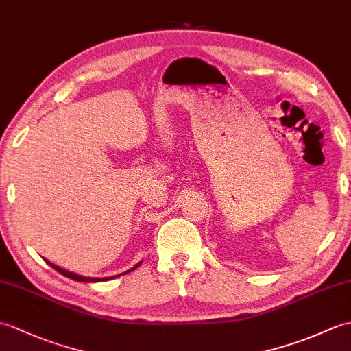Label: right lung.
I'll use <instances>...</instances> for the list:
<instances>
[{
    "label": "right lung",
    "instance_id": "add662e5",
    "mask_svg": "<svg viewBox=\"0 0 351 351\" xmlns=\"http://www.w3.org/2000/svg\"><path fill=\"white\" fill-rule=\"evenodd\" d=\"M43 259H45V258H43ZM45 263H47L49 267L54 268V270H57V271L60 273V274L66 276V278H69V279H72V280H77V282H104V280L116 279V278H119V276H122V274H126V273H130V271H132V270H136V268L141 264V261H140V263H137L136 265H134L132 268H130V270H126V271H123V273H121V274H116V276H110V278H102V279H101V278H86V276H81V274H77V273H73V271L64 270V268H62V267H58V265H56V264L49 263L48 259H45Z\"/></svg>",
    "mask_w": 351,
    "mask_h": 351
}]
</instances>
